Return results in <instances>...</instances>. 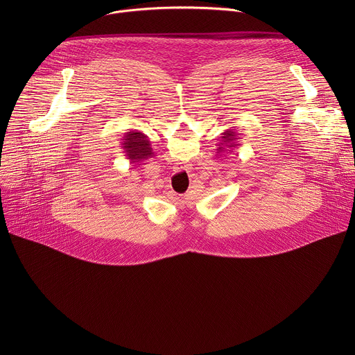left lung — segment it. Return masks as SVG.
<instances>
[{
    "label": "left lung",
    "instance_id": "8db88e82",
    "mask_svg": "<svg viewBox=\"0 0 355 355\" xmlns=\"http://www.w3.org/2000/svg\"><path fill=\"white\" fill-rule=\"evenodd\" d=\"M239 135L240 133H237V132H234V129H227V130H225L223 133H222V136H220V139H219V144H218V156L219 157H222L223 155H226V153H232V151L234 150V148H237L239 146H240V143H239Z\"/></svg>",
    "mask_w": 355,
    "mask_h": 355
}]
</instances>
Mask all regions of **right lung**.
<instances>
[{
	"mask_svg": "<svg viewBox=\"0 0 355 355\" xmlns=\"http://www.w3.org/2000/svg\"><path fill=\"white\" fill-rule=\"evenodd\" d=\"M121 144L123 150L122 153H125L123 156L132 164L140 166L139 163H143L144 160L155 157V151L151 148L148 137L140 130H130L125 133Z\"/></svg>",
	"mask_w": 355,
	"mask_h": 355,
	"instance_id": "add662e5",
	"label": "right lung"
}]
</instances>
